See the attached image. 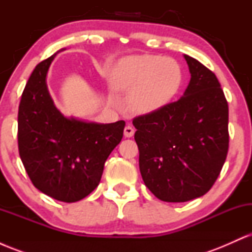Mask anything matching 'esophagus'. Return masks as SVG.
<instances>
[{
  "instance_id": "1",
  "label": "esophagus",
  "mask_w": 252,
  "mask_h": 252,
  "mask_svg": "<svg viewBox=\"0 0 252 252\" xmlns=\"http://www.w3.org/2000/svg\"><path fill=\"white\" fill-rule=\"evenodd\" d=\"M134 134H135V129L132 128L131 126H126V128H124V136H126V137H131Z\"/></svg>"
}]
</instances>
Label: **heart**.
<instances>
[{
  "instance_id": "1",
  "label": "heart",
  "mask_w": 252,
  "mask_h": 252,
  "mask_svg": "<svg viewBox=\"0 0 252 252\" xmlns=\"http://www.w3.org/2000/svg\"><path fill=\"white\" fill-rule=\"evenodd\" d=\"M116 91L131 94L129 105L137 114H149L170 102L182 83L180 65L172 58H124L110 78Z\"/></svg>"
}]
</instances>
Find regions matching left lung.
<instances>
[{"label": "left lung", "mask_w": 252, "mask_h": 252, "mask_svg": "<svg viewBox=\"0 0 252 252\" xmlns=\"http://www.w3.org/2000/svg\"><path fill=\"white\" fill-rule=\"evenodd\" d=\"M190 80L184 96L132 120L144 185L156 198L185 202L206 194L228 152V105L216 74L185 56Z\"/></svg>", "instance_id": "left-lung-1"}]
</instances>
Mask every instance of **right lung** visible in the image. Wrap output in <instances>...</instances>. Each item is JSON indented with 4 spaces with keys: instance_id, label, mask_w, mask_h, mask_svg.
I'll use <instances>...</instances> for the list:
<instances>
[{
    "instance_id": "1",
    "label": "right lung",
    "mask_w": 252,
    "mask_h": 252,
    "mask_svg": "<svg viewBox=\"0 0 252 252\" xmlns=\"http://www.w3.org/2000/svg\"><path fill=\"white\" fill-rule=\"evenodd\" d=\"M56 54L37 63L26 84L17 115V144L32 184L56 200L74 202L99 185L104 163L122 140L126 122L98 124L63 116L46 85Z\"/></svg>"
}]
</instances>
